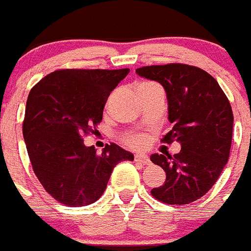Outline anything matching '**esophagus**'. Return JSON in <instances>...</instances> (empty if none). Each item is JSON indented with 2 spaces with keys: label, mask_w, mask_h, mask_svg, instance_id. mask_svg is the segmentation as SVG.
Wrapping results in <instances>:
<instances>
[{
  "label": "esophagus",
  "mask_w": 251,
  "mask_h": 251,
  "mask_svg": "<svg viewBox=\"0 0 251 251\" xmlns=\"http://www.w3.org/2000/svg\"><path fill=\"white\" fill-rule=\"evenodd\" d=\"M135 161L139 162V163H143V165H149V163H151L149 157L147 154H144V153H138V154L135 155Z\"/></svg>",
  "instance_id": "esophagus-1"
}]
</instances>
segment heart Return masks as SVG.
I'll use <instances>...</instances> for the list:
<instances>
[{
	"instance_id": "b5f03b06",
	"label": "heart",
	"mask_w": 251,
	"mask_h": 251,
	"mask_svg": "<svg viewBox=\"0 0 251 251\" xmlns=\"http://www.w3.org/2000/svg\"><path fill=\"white\" fill-rule=\"evenodd\" d=\"M151 83H144L139 86V88L151 85ZM126 143L129 145H131V147H134V148H142V147H144V145L148 143V139H147L145 135H142V134H134V135H130L126 138Z\"/></svg>"
}]
</instances>
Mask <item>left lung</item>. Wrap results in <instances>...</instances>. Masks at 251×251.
I'll use <instances>...</instances> for the list:
<instances>
[{"mask_svg":"<svg viewBox=\"0 0 251 251\" xmlns=\"http://www.w3.org/2000/svg\"><path fill=\"white\" fill-rule=\"evenodd\" d=\"M139 76L154 80L166 90L168 121L174 127L163 143L178 142L180 153L151 154L165 170L166 181L151 195L166 204H189L216 184L229 157L233 113L226 94L212 75L185 64L153 65L136 69Z\"/></svg>","mask_w":251,"mask_h":251,"instance_id":"obj_1","label":"left lung"}]
</instances>
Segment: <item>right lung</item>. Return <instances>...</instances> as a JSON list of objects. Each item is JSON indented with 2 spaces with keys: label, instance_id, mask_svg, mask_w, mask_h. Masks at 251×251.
<instances>
[{
  "label": "right lung",
  "instance_id": "obj_1",
  "mask_svg": "<svg viewBox=\"0 0 251 251\" xmlns=\"http://www.w3.org/2000/svg\"><path fill=\"white\" fill-rule=\"evenodd\" d=\"M129 71L65 69L31 88L23 135L35 176L61 204L94 203L106 190L115 166L134 161L132 153L113 143L97 154L83 140L102 121L109 94Z\"/></svg>",
  "mask_w": 251,
  "mask_h": 251
}]
</instances>
